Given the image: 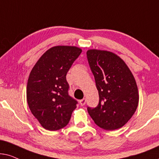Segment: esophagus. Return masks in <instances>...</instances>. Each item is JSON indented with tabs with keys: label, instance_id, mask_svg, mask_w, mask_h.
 <instances>
[{
	"label": "esophagus",
	"instance_id": "1",
	"mask_svg": "<svg viewBox=\"0 0 159 159\" xmlns=\"http://www.w3.org/2000/svg\"><path fill=\"white\" fill-rule=\"evenodd\" d=\"M86 99L85 98H84V99H81V100L79 101V102H80V105H81V106H84V105L86 104Z\"/></svg>",
	"mask_w": 159,
	"mask_h": 159
}]
</instances>
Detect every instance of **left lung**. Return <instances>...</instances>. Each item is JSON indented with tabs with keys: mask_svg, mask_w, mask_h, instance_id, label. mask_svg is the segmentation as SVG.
<instances>
[{
	"mask_svg": "<svg viewBox=\"0 0 159 159\" xmlns=\"http://www.w3.org/2000/svg\"><path fill=\"white\" fill-rule=\"evenodd\" d=\"M99 93L96 107L88 113L99 127L105 130L121 128L132 118L139 102L138 89L126 63L113 53L97 49L86 52Z\"/></svg>",
	"mask_w": 159,
	"mask_h": 159,
	"instance_id": "obj_1",
	"label": "left lung"
}]
</instances>
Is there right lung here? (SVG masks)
<instances>
[{
  "instance_id": "1",
  "label": "right lung",
  "mask_w": 159,
  "mask_h": 159,
  "mask_svg": "<svg viewBox=\"0 0 159 159\" xmlns=\"http://www.w3.org/2000/svg\"><path fill=\"white\" fill-rule=\"evenodd\" d=\"M82 50L58 46L46 51L30 74L27 104L44 129L56 131L67 125L78 102L69 95L66 75Z\"/></svg>"
}]
</instances>
